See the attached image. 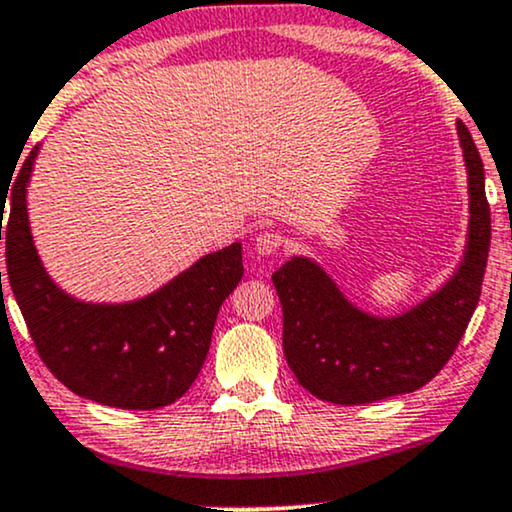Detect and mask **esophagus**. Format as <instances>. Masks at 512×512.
<instances>
[{
  "instance_id": "34e87169",
  "label": "esophagus",
  "mask_w": 512,
  "mask_h": 512,
  "mask_svg": "<svg viewBox=\"0 0 512 512\" xmlns=\"http://www.w3.org/2000/svg\"><path fill=\"white\" fill-rule=\"evenodd\" d=\"M281 245H284V236L274 231H264L255 238V250L260 255H274V252L281 250Z\"/></svg>"
}]
</instances>
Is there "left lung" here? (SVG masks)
<instances>
[{
	"label": "left lung",
	"mask_w": 512,
	"mask_h": 512,
	"mask_svg": "<svg viewBox=\"0 0 512 512\" xmlns=\"http://www.w3.org/2000/svg\"><path fill=\"white\" fill-rule=\"evenodd\" d=\"M469 175V233L462 264L443 289L395 317H375L344 298L308 257H291L272 274L284 310V356L317 399L378 402L424 387L460 344L481 296L491 245L484 163L469 129L457 122Z\"/></svg>",
	"instance_id": "left-lung-1"
}]
</instances>
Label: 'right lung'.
<instances>
[{"label":"right lung","instance_id":"obj_1","mask_svg":"<svg viewBox=\"0 0 512 512\" xmlns=\"http://www.w3.org/2000/svg\"><path fill=\"white\" fill-rule=\"evenodd\" d=\"M35 156L38 146L11 180V192H0L9 284L35 349L74 395L117 409L168 407L195 383L221 303L243 279L240 243L204 255L139 301H76L50 279L33 245L26 185ZM7 201L10 221L2 229Z\"/></svg>","mask_w":512,"mask_h":512}]
</instances>
